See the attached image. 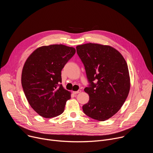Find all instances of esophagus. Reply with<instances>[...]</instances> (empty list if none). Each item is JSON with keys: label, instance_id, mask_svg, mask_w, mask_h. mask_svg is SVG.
<instances>
[{"label": "esophagus", "instance_id": "esophagus-1", "mask_svg": "<svg viewBox=\"0 0 153 153\" xmlns=\"http://www.w3.org/2000/svg\"><path fill=\"white\" fill-rule=\"evenodd\" d=\"M80 92H81V91H80V90H78V91H73V94H79V93H80Z\"/></svg>", "mask_w": 153, "mask_h": 153}]
</instances>
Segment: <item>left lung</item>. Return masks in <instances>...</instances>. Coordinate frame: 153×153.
I'll return each mask as SVG.
<instances>
[{
  "mask_svg": "<svg viewBox=\"0 0 153 153\" xmlns=\"http://www.w3.org/2000/svg\"><path fill=\"white\" fill-rule=\"evenodd\" d=\"M89 82L84 91L90 97L83 105L88 117L104 121L118 112L128 97L130 79L127 63L114 48L97 43L76 47Z\"/></svg>",
  "mask_w": 153,
  "mask_h": 153,
  "instance_id": "1",
  "label": "left lung"
}]
</instances>
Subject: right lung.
Masks as SVG:
<instances>
[{
	"label": "right lung",
	"mask_w": 153,
	"mask_h": 153,
	"mask_svg": "<svg viewBox=\"0 0 153 153\" xmlns=\"http://www.w3.org/2000/svg\"><path fill=\"white\" fill-rule=\"evenodd\" d=\"M75 53L73 47L51 45L38 48L27 59L22 86L29 104L42 117L51 118L64 111L71 93L60 84L61 71Z\"/></svg>",
	"instance_id": "1"
}]
</instances>
